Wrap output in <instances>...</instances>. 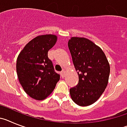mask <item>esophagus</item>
Here are the masks:
<instances>
[{
	"label": "esophagus",
	"instance_id": "esophagus-1",
	"mask_svg": "<svg viewBox=\"0 0 127 127\" xmlns=\"http://www.w3.org/2000/svg\"><path fill=\"white\" fill-rule=\"evenodd\" d=\"M60 74H61V77H64L65 75V71H64V70H63V71L60 73Z\"/></svg>",
	"mask_w": 127,
	"mask_h": 127
}]
</instances>
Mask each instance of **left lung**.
I'll list each match as a JSON object with an SVG mask.
<instances>
[{
    "label": "left lung",
    "instance_id": "1",
    "mask_svg": "<svg viewBox=\"0 0 127 127\" xmlns=\"http://www.w3.org/2000/svg\"><path fill=\"white\" fill-rule=\"evenodd\" d=\"M68 46L79 75V83L70 89L73 101L80 106L93 104L108 84L110 66L99 47L84 37H73Z\"/></svg>",
    "mask_w": 127,
    "mask_h": 127
}]
</instances>
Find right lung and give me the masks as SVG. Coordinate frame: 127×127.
<instances>
[{"instance_id":"obj_1","label":"right lung","mask_w":127,"mask_h":127,"mask_svg":"<svg viewBox=\"0 0 127 127\" xmlns=\"http://www.w3.org/2000/svg\"><path fill=\"white\" fill-rule=\"evenodd\" d=\"M56 40L55 35L37 36L25 45L17 58L20 83L29 96L37 100H44L51 94L60 79L48 57V51Z\"/></svg>"}]
</instances>
